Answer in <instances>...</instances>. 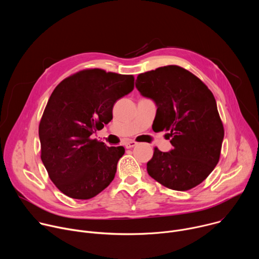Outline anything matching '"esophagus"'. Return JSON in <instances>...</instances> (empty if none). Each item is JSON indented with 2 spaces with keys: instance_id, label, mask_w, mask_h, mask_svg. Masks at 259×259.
I'll use <instances>...</instances> for the list:
<instances>
[{
  "instance_id": "obj_1",
  "label": "esophagus",
  "mask_w": 259,
  "mask_h": 259,
  "mask_svg": "<svg viewBox=\"0 0 259 259\" xmlns=\"http://www.w3.org/2000/svg\"><path fill=\"white\" fill-rule=\"evenodd\" d=\"M136 144H137V142H135V141H133V140H128V141H126V142L124 143L126 149H132V147H134Z\"/></svg>"
}]
</instances>
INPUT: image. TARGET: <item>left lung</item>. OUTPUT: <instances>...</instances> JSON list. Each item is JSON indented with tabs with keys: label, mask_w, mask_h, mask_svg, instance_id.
I'll return each mask as SVG.
<instances>
[{
	"label": "left lung",
	"mask_w": 259,
	"mask_h": 259,
	"mask_svg": "<svg viewBox=\"0 0 259 259\" xmlns=\"http://www.w3.org/2000/svg\"><path fill=\"white\" fill-rule=\"evenodd\" d=\"M135 87L156 103L155 128L168 132L173 146L166 153L156 147L147 173L171 190L195 188L217 165L225 137L212 92L177 65L140 73Z\"/></svg>",
	"instance_id": "1"
}]
</instances>
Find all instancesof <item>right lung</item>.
Returning a JSON list of instances; mask_svg holds the SVG:
<instances>
[{
	"mask_svg": "<svg viewBox=\"0 0 259 259\" xmlns=\"http://www.w3.org/2000/svg\"><path fill=\"white\" fill-rule=\"evenodd\" d=\"M133 82V76L94 68L64 79L52 92L39 126L41 159L64 195L88 200L114 180L124 147L90 136L112 121L115 102Z\"/></svg>",
	"mask_w": 259,
	"mask_h": 259,
	"instance_id": "add662e5",
	"label": "right lung"
}]
</instances>
